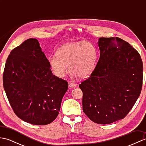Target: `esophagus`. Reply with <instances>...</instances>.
<instances>
[{
	"label": "esophagus",
	"instance_id": "obj_1",
	"mask_svg": "<svg viewBox=\"0 0 146 146\" xmlns=\"http://www.w3.org/2000/svg\"><path fill=\"white\" fill-rule=\"evenodd\" d=\"M68 86H69V87L71 88H74L76 87L77 85L75 84V83H74L73 82H70L68 83Z\"/></svg>",
	"mask_w": 146,
	"mask_h": 146
}]
</instances>
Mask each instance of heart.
Masks as SVG:
<instances>
[{
    "label": "heart",
    "instance_id": "b5f03b06",
    "mask_svg": "<svg viewBox=\"0 0 146 146\" xmlns=\"http://www.w3.org/2000/svg\"><path fill=\"white\" fill-rule=\"evenodd\" d=\"M97 61V49L87 41L65 44L58 49L56 56L49 58L52 71L60 78L66 75L68 69L73 76L88 78L94 72Z\"/></svg>",
    "mask_w": 146,
    "mask_h": 146
}]
</instances>
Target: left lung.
I'll list each match as a JSON object with an SVG mask.
<instances>
[{
	"mask_svg": "<svg viewBox=\"0 0 146 146\" xmlns=\"http://www.w3.org/2000/svg\"><path fill=\"white\" fill-rule=\"evenodd\" d=\"M100 58L94 72L79 87L83 110L99 124L124 118L141 94L143 64L132 46L119 38H100Z\"/></svg>",
	"mask_w": 146,
	"mask_h": 146,
	"instance_id": "obj_1",
	"label": "left lung"
}]
</instances>
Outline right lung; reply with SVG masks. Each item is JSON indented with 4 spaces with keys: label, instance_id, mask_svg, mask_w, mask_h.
<instances>
[{
    "label": "right lung",
    "instance_id": "add662e5",
    "mask_svg": "<svg viewBox=\"0 0 146 146\" xmlns=\"http://www.w3.org/2000/svg\"><path fill=\"white\" fill-rule=\"evenodd\" d=\"M6 95L15 115L33 125L51 123L60 111L68 82L52 75L36 39L12 50L3 74Z\"/></svg>",
    "mask_w": 146,
    "mask_h": 146
}]
</instances>
